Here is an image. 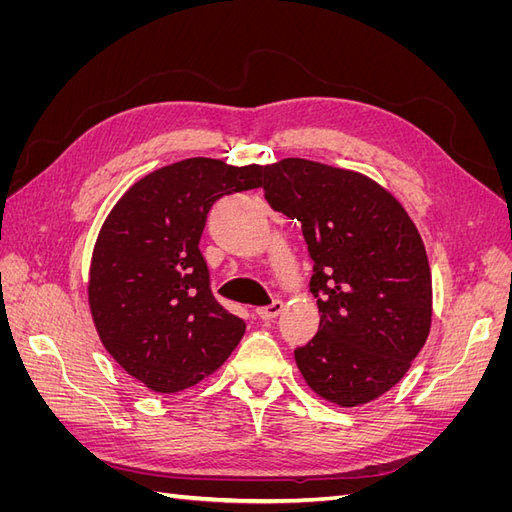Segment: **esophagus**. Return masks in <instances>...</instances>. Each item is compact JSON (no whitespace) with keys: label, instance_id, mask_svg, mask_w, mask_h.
<instances>
[{"label":"esophagus","instance_id":"esophagus-1","mask_svg":"<svg viewBox=\"0 0 512 512\" xmlns=\"http://www.w3.org/2000/svg\"><path fill=\"white\" fill-rule=\"evenodd\" d=\"M284 303L280 299H275L271 305H265V307H256V316L262 318V320H273L277 314L282 312Z\"/></svg>","mask_w":512,"mask_h":512}]
</instances>
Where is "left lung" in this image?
Masks as SVG:
<instances>
[{"mask_svg":"<svg viewBox=\"0 0 512 512\" xmlns=\"http://www.w3.org/2000/svg\"><path fill=\"white\" fill-rule=\"evenodd\" d=\"M265 198L301 222L320 329L294 350L307 386L335 406L378 399L406 376L431 329L421 235L380 183L303 158L265 166Z\"/></svg>","mask_w":512,"mask_h":512,"instance_id":"obj_1","label":"left lung"}]
</instances>
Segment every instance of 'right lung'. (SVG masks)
Returning <instances> with one entry per match:
<instances>
[{
  "mask_svg": "<svg viewBox=\"0 0 512 512\" xmlns=\"http://www.w3.org/2000/svg\"><path fill=\"white\" fill-rule=\"evenodd\" d=\"M265 168L188 158L138 179L106 215L89 267V309L106 352L149 391L211 376L245 333L209 288L198 250L215 200L260 188Z\"/></svg>",
  "mask_w": 512,
  "mask_h": 512,
  "instance_id": "add662e5",
  "label": "right lung"
}]
</instances>
